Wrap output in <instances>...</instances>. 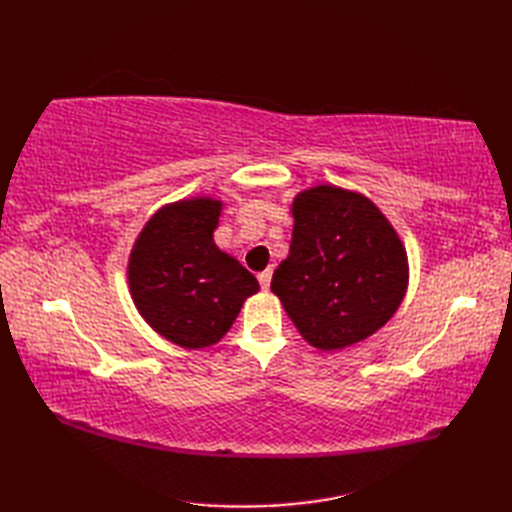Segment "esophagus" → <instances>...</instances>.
<instances>
[{"mask_svg":"<svg viewBox=\"0 0 512 512\" xmlns=\"http://www.w3.org/2000/svg\"><path fill=\"white\" fill-rule=\"evenodd\" d=\"M257 279H259V286H262L264 290H268L270 288V279H273V268L262 270V273L257 275Z\"/></svg>","mask_w":512,"mask_h":512,"instance_id":"esophagus-1","label":"esophagus"}]
</instances>
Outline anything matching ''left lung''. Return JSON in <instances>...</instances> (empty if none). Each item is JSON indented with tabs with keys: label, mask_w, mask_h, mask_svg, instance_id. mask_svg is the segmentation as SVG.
Returning <instances> with one entry per match:
<instances>
[{
	"label": "left lung",
	"mask_w": 512,
	"mask_h": 512,
	"mask_svg": "<svg viewBox=\"0 0 512 512\" xmlns=\"http://www.w3.org/2000/svg\"><path fill=\"white\" fill-rule=\"evenodd\" d=\"M292 215L290 255L270 290L303 339L343 350L383 328L407 290V255L387 217L328 184L299 193Z\"/></svg>",
	"instance_id": "8db88e82"
}]
</instances>
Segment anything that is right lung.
Returning <instances> with one entry per match:
<instances>
[{
  "label": "right lung",
  "mask_w": 512,
  "mask_h": 512,
  "mask_svg": "<svg viewBox=\"0 0 512 512\" xmlns=\"http://www.w3.org/2000/svg\"><path fill=\"white\" fill-rule=\"evenodd\" d=\"M220 202L195 198L158 211L129 259L136 308L171 343L198 350L217 343L237 319L257 279L213 242Z\"/></svg>",
  "instance_id": "right-lung-1"
}]
</instances>
